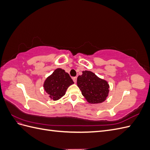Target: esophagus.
<instances>
[{"mask_svg":"<svg viewBox=\"0 0 150 150\" xmlns=\"http://www.w3.org/2000/svg\"><path fill=\"white\" fill-rule=\"evenodd\" d=\"M72 79H73V81L76 83L77 81V77H74V78H72Z\"/></svg>","mask_w":150,"mask_h":150,"instance_id":"34e87169","label":"esophagus"}]
</instances>
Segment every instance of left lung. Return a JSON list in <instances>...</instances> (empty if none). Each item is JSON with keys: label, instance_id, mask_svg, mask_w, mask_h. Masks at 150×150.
Instances as JSON below:
<instances>
[{"label": "left lung", "instance_id": "1", "mask_svg": "<svg viewBox=\"0 0 150 150\" xmlns=\"http://www.w3.org/2000/svg\"><path fill=\"white\" fill-rule=\"evenodd\" d=\"M77 84L83 96L91 104H99L104 102L108 96L110 86L106 81L98 78L91 71H83L79 76Z\"/></svg>", "mask_w": 150, "mask_h": 150}]
</instances>
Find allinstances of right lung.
<instances>
[{
  "label": "right lung",
  "mask_w": 150,
  "mask_h": 150,
  "mask_svg": "<svg viewBox=\"0 0 150 150\" xmlns=\"http://www.w3.org/2000/svg\"><path fill=\"white\" fill-rule=\"evenodd\" d=\"M72 84L74 82L69 74L64 69L57 68L45 80L43 86L49 97L56 101L64 96L67 88Z\"/></svg>",
  "instance_id": "obj_1"
}]
</instances>
